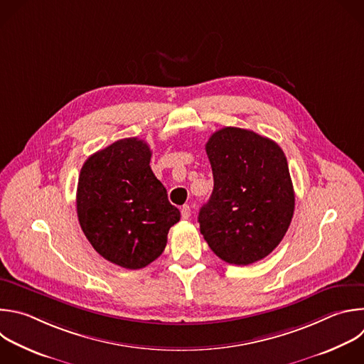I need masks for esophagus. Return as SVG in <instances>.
<instances>
[{
	"label": "esophagus",
	"mask_w": 364,
	"mask_h": 364,
	"mask_svg": "<svg viewBox=\"0 0 364 364\" xmlns=\"http://www.w3.org/2000/svg\"><path fill=\"white\" fill-rule=\"evenodd\" d=\"M190 215H191L190 205H183V207H181V218H183V220H188Z\"/></svg>",
	"instance_id": "obj_1"
}]
</instances>
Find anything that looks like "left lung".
Here are the masks:
<instances>
[{
  "instance_id": "1",
  "label": "left lung",
  "mask_w": 364,
  "mask_h": 364,
  "mask_svg": "<svg viewBox=\"0 0 364 364\" xmlns=\"http://www.w3.org/2000/svg\"><path fill=\"white\" fill-rule=\"evenodd\" d=\"M214 188L198 213L200 231L221 260L246 266L269 256L294 213L287 159L255 132L224 127L205 144Z\"/></svg>"
}]
</instances>
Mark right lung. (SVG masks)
<instances>
[{"instance_id": "obj_1", "label": "right lung", "mask_w": 364, "mask_h": 364, "mask_svg": "<svg viewBox=\"0 0 364 364\" xmlns=\"http://www.w3.org/2000/svg\"><path fill=\"white\" fill-rule=\"evenodd\" d=\"M150 160L146 141L123 139L90 156L78 177L81 230L100 256L130 270L161 256L170 227L180 220Z\"/></svg>"}]
</instances>
